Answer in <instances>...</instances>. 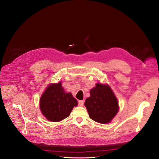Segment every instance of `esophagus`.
Wrapping results in <instances>:
<instances>
[{"mask_svg": "<svg viewBox=\"0 0 159 159\" xmlns=\"http://www.w3.org/2000/svg\"><path fill=\"white\" fill-rule=\"evenodd\" d=\"M84 104V101H81V100L78 101V105H80V106H83Z\"/></svg>", "mask_w": 159, "mask_h": 159, "instance_id": "34e87169", "label": "esophagus"}]
</instances>
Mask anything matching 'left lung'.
<instances>
[{"label": "left lung", "instance_id": "obj_1", "mask_svg": "<svg viewBox=\"0 0 159 159\" xmlns=\"http://www.w3.org/2000/svg\"><path fill=\"white\" fill-rule=\"evenodd\" d=\"M85 106L89 117L93 121L106 124L113 119L119 111L117 98L108 85L97 84L90 90Z\"/></svg>", "mask_w": 159, "mask_h": 159}]
</instances>
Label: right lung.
<instances>
[{
  "mask_svg": "<svg viewBox=\"0 0 159 159\" xmlns=\"http://www.w3.org/2000/svg\"><path fill=\"white\" fill-rule=\"evenodd\" d=\"M78 102L71 93H66L60 81L50 84L40 99L41 112L49 121L58 122L68 117Z\"/></svg>",
  "mask_w": 159,
  "mask_h": 159,
  "instance_id": "obj_1",
  "label": "right lung"
}]
</instances>
